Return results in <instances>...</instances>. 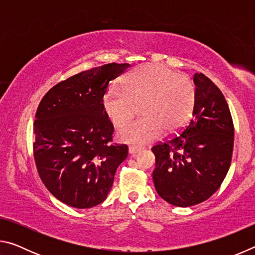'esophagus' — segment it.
<instances>
[{
	"label": "esophagus",
	"instance_id": "34e87169",
	"mask_svg": "<svg viewBox=\"0 0 255 255\" xmlns=\"http://www.w3.org/2000/svg\"><path fill=\"white\" fill-rule=\"evenodd\" d=\"M140 148L137 147V146H129L128 148V152L130 155H136L138 152H139Z\"/></svg>",
	"mask_w": 255,
	"mask_h": 255
}]
</instances>
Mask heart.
I'll list each match as a JSON object with an SVG mask.
<instances>
[{
	"label": "heart",
	"instance_id": "1",
	"mask_svg": "<svg viewBox=\"0 0 255 255\" xmlns=\"http://www.w3.org/2000/svg\"><path fill=\"white\" fill-rule=\"evenodd\" d=\"M197 100L195 82L159 64H147L125 77L123 89L111 86L101 99L102 110L112 125L127 123L141 106L144 118L118 130L120 140L144 145L158 139L164 130L174 131L191 117Z\"/></svg>",
	"mask_w": 255,
	"mask_h": 255
}]
</instances>
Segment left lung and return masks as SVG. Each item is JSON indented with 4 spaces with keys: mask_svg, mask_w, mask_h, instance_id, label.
<instances>
[{
    "mask_svg": "<svg viewBox=\"0 0 255 255\" xmlns=\"http://www.w3.org/2000/svg\"><path fill=\"white\" fill-rule=\"evenodd\" d=\"M197 100L182 131L152 147L154 185L159 197L178 207L210 198L221 187L232 162L234 125L223 93L196 73Z\"/></svg>",
    "mask_w": 255,
    "mask_h": 255,
    "instance_id": "8db88e82",
    "label": "left lung"
}]
</instances>
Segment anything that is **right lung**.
Here are the masks:
<instances>
[{"label":"right lung","instance_id":"right-lung-1","mask_svg":"<svg viewBox=\"0 0 255 255\" xmlns=\"http://www.w3.org/2000/svg\"><path fill=\"white\" fill-rule=\"evenodd\" d=\"M129 64L110 63L54 85L38 106L33 122V157L48 191L74 208L106 200L126 144L112 141L114 125L101 99L111 81Z\"/></svg>","mask_w":255,"mask_h":255}]
</instances>
